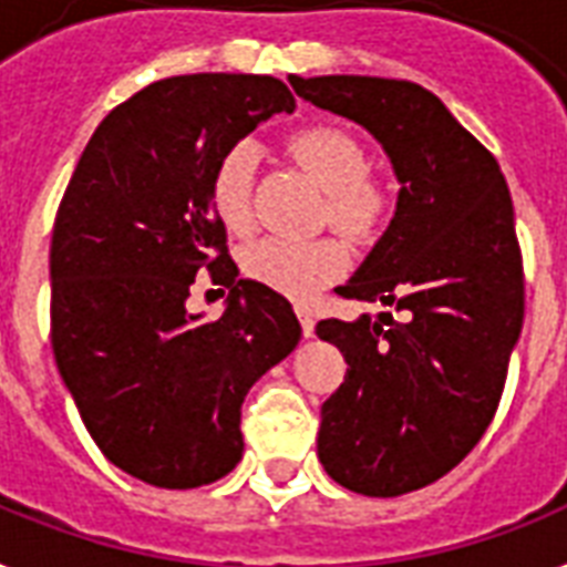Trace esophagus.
I'll return each mask as SVG.
<instances>
[{
  "label": "esophagus",
  "mask_w": 567,
  "mask_h": 567,
  "mask_svg": "<svg viewBox=\"0 0 567 567\" xmlns=\"http://www.w3.org/2000/svg\"><path fill=\"white\" fill-rule=\"evenodd\" d=\"M297 318H300V323H302V336L306 338L315 336V315H311L306 306H297Z\"/></svg>",
  "instance_id": "obj_1"
}]
</instances>
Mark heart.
<instances>
[{
  "label": "heart",
  "instance_id": "1",
  "mask_svg": "<svg viewBox=\"0 0 567 567\" xmlns=\"http://www.w3.org/2000/svg\"><path fill=\"white\" fill-rule=\"evenodd\" d=\"M300 167L323 188V220L347 238H371L382 226L391 205L385 182L368 171L364 146L347 128L309 126L288 141ZM252 173L256 146L249 141L231 144L217 158L208 179V203L214 217L231 235L252 229ZM244 274L291 300H311L347 265L344 244L338 238H265L244 249Z\"/></svg>",
  "mask_w": 567,
  "mask_h": 567
}]
</instances>
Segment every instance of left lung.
I'll return each mask as SVG.
<instances>
[{
  "mask_svg": "<svg viewBox=\"0 0 567 567\" xmlns=\"http://www.w3.org/2000/svg\"><path fill=\"white\" fill-rule=\"evenodd\" d=\"M297 96L385 146L396 214L336 293L382 302L379 320L329 318L347 359L320 409L327 474L368 497L417 492L476 447L501 403L524 323V258L501 164L426 87L377 75H291Z\"/></svg>",
  "mask_w": 567,
  "mask_h": 567,
  "instance_id": "1",
  "label": "left lung"
}]
</instances>
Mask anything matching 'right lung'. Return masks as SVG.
<instances>
[{
  "mask_svg": "<svg viewBox=\"0 0 567 567\" xmlns=\"http://www.w3.org/2000/svg\"><path fill=\"white\" fill-rule=\"evenodd\" d=\"M293 93L274 75L153 82L93 132L58 205L52 353L109 462L155 488H196L240 462V403L300 341L291 302L238 279L208 179ZM230 288L217 321L188 316L196 275Z\"/></svg>",
  "mask_w": 567,
  "mask_h": 567,
  "instance_id": "right-lung-1",
  "label": "right lung"
}]
</instances>
